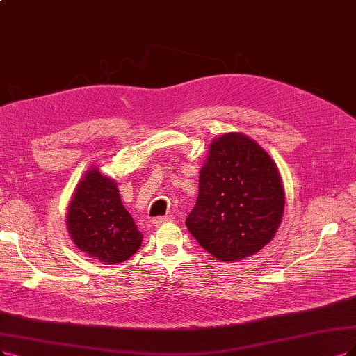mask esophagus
<instances>
[{"label": "esophagus", "mask_w": 356, "mask_h": 356, "mask_svg": "<svg viewBox=\"0 0 356 356\" xmlns=\"http://www.w3.org/2000/svg\"><path fill=\"white\" fill-rule=\"evenodd\" d=\"M171 218L170 217H167V216H161V217H155L154 220H152V225L155 226V227H158V226H161V225H164V222H168Z\"/></svg>", "instance_id": "esophagus-1"}]
</instances>
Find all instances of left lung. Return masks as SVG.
I'll list each match as a JSON object with an SVG mask.
<instances>
[{
  "label": "left lung",
  "mask_w": 356,
  "mask_h": 356,
  "mask_svg": "<svg viewBox=\"0 0 356 356\" xmlns=\"http://www.w3.org/2000/svg\"><path fill=\"white\" fill-rule=\"evenodd\" d=\"M283 211L284 189L271 156L242 134L214 139L186 218L205 251L222 262L257 254L274 238Z\"/></svg>",
  "instance_id": "obj_1"
}]
</instances>
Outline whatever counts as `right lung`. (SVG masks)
I'll list each match as a JSON object with an SVG mask.
<instances>
[{"instance_id":"right-lung-1","label":"right lung","mask_w":356,"mask_h":356,"mask_svg":"<svg viewBox=\"0 0 356 356\" xmlns=\"http://www.w3.org/2000/svg\"><path fill=\"white\" fill-rule=\"evenodd\" d=\"M67 230L81 251L104 264L130 258L142 234L126 211L117 183L92 167L79 183L67 209Z\"/></svg>"}]
</instances>
